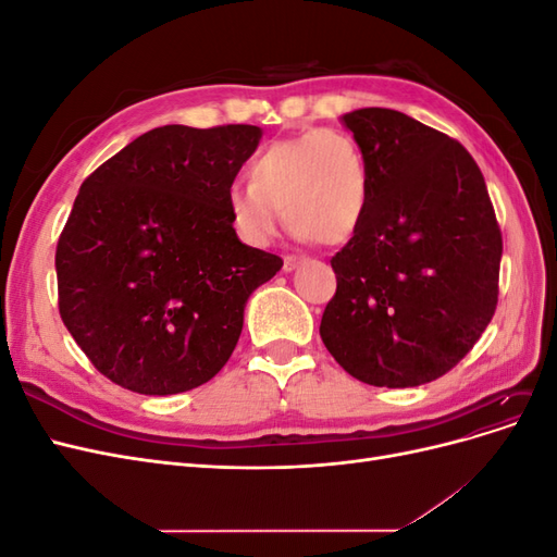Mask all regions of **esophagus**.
<instances>
[{"label": "esophagus", "instance_id": "esophagus-1", "mask_svg": "<svg viewBox=\"0 0 557 557\" xmlns=\"http://www.w3.org/2000/svg\"><path fill=\"white\" fill-rule=\"evenodd\" d=\"M301 262H305V258H301V256H285V258H283V269H285V272H295V269H297Z\"/></svg>", "mask_w": 557, "mask_h": 557}]
</instances>
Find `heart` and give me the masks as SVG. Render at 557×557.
I'll list each match as a JSON object with an SVG mask.
<instances>
[{"label":"heart","instance_id":"obj_1","mask_svg":"<svg viewBox=\"0 0 557 557\" xmlns=\"http://www.w3.org/2000/svg\"><path fill=\"white\" fill-rule=\"evenodd\" d=\"M248 183L227 188L230 221L250 246H269L281 209L295 237L344 244L360 227L367 199V162L356 139L325 127L264 146L248 162Z\"/></svg>","mask_w":557,"mask_h":557}]
</instances>
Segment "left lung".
Listing matches in <instances>:
<instances>
[{
  "label": "left lung",
  "mask_w": 557,
  "mask_h": 557,
  "mask_svg": "<svg viewBox=\"0 0 557 557\" xmlns=\"http://www.w3.org/2000/svg\"><path fill=\"white\" fill-rule=\"evenodd\" d=\"M369 199L360 227L330 260L336 293L320 336L350 376L413 387L474 348L499 295L502 232L467 148L411 115L358 109Z\"/></svg>",
  "instance_id": "8db88e82"
}]
</instances>
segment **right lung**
Segmentation results:
<instances>
[{
	"mask_svg": "<svg viewBox=\"0 0 557 557\" xmlns=\"http://www.w3.org/2000/svg\"><path fill=\"white\" fill-rule=\"evenodd\" d=\"M262 129L156 127L83 181L55 250L62 323L99 374L176 395L230 360L252 290L283 267L239 242L227 188Z\"/></svg>",
	"mask_w": 557,
	"mask_h": 557,
	"instance_id": "1",
	"label": "right lung"
}]
</instances>
